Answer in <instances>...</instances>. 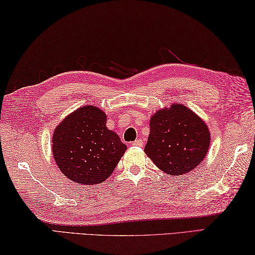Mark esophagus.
Masks as SVG:
<instances>
[{"label":"esophagus","instance_id":"obj_1","mask_svg":"<svg viewBox=\"0 0 255 255\" xmlns=\"http://www.w3.org/2000/svg\"><path fill=\"white\" fill-rule=\"evenodd\" d=\"M132 144L135 145V146H142V145H143V142H142L141 140H135Z\"/></svg>","mask_w":255,"mask_h":255}]
</instances>
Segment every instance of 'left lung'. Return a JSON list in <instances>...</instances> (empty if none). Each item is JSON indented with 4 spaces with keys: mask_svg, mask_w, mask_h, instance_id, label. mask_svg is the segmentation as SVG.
Segmentation results:
<instances>
[{
    "mask_svg": "<svg viewBox=\"0 0 255 255\" xmlns=\"http://www.w3.org/2000/svg\"><path fill=\"white\" fill-rule=\"evenodd\" d=\"M211 133L206 123L182 104H171L151 116L144 152L169 176L190 172L206 157Z\"/></svg>",
    "mask_w": 255,
    "mask_h": 255,
    "instance_id": "left-lung-1",
    "label": "left lung"
}]
</instances>
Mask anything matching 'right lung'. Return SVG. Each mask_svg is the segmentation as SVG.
Segmentation results:
<instances>
[{"label": "right lung", "instance_id": "obj_1", "mask_svg": "<svg viewBox=\"0 0 255 255\" xmlns=\"http://www.w3.org/2000/svg\"><path fill=\"white\" fill-rule=\"evenodd\" d=\"M51 142L60 171L87 186L106 180L127 150L120 136L106 128L104 112L93 105L66 116L55 128Z\"/></svg>", "mask_w": 255, "mask_h": 255}]
</instances>
